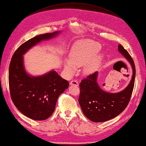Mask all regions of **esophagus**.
Masks as SVG:
<instances>
[{
    "label": "esophagus",
    "instance_id": "obj_1",
    "mask_svg": "<svg viewBox=\"0 0 146 146\" xmlns=\"http://www.w3.org/2000/svg\"><path fill=\"white\" fill-rule=\"evenodd\" d=\"M70 85H74V86H79V83H78V81L72 80V81H71L70 82Z\"/></svg>",
    "mask_w": 146,
    "mask_h": 146
}]
</instances>
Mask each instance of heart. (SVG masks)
<instances>
[{"label":"heart","mask_w":146,"mask_h":146,"mask_svg":"<svg viewBox=\"0 0 146 146\" xmlns=\"http://www.w3.org/2000/svg\"><path fill=\"white\" fill-rule=\"evenodd\" d=\"M101 49L100 43L86 39L78 41L71 48L69 60L64 63V66L68 73L74 72L77 67L84 65V74L90 75L97 70L104 58V54H97Z\"/></svg>","instance_id":"b5f03b06"}]
</instances>
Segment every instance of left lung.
<instances>
[{"mask_svg":"<svg viewBox=\"0 0 146 146\" xmlns=\"http://www.w3.org/2000/svg\"><path fill=\"white\" fill-rule=\"evenodd\" d=\"M119 52L128 60L133 69V75L129 85L118 93L104 91L98 82V72L81 81L79 103L85 115L91 121L102 122L109 121L122 113L128 104L134 87L135 66L128 52L119 44Z\"/></svg>","mask_w":146,"mask_h":146,"instance_id":"left-lung-1","label":"left lung"}]
</instances>
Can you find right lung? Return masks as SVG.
Masks as SVG:
<instances>
[{
  "label": "right lung",
  "mask_w": 146,
  "mask_h": 146,
  "mask_svg": "<svg viewBox=\"0 0 146 146\" xmlns=\"http://www.w3.org/2000/svg\"><path fill=\"white\" fill-rule=\"evenodd\" d=\"M60 33H45L27 40L17 48L10 62L9 85L12 101L22 113L36 121H43L52 114L58 97L69 83L55 70L40 76L28 74L23 55L33 46L56 37Z\"/></svg>",
  "instance_id": "1"
}]
</instances>
